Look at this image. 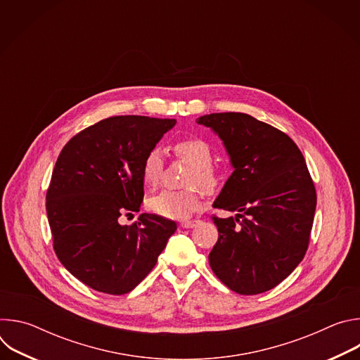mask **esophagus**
I'll list each match as a JSON object with an SVG mask.
<instances>
[{
    "instance_id": "34e87169",
    "label": "esophagus",
    "mask_w": 360,
    "mask_h": 360,
    "mask_svg": "<svg viewBox=\"0 0 360 360\" xmlns=\"http://www.w3.org/2000/svg\"><path fill=\"white\" fill-rule=\"evenodd\" d=\"M199 221L198 219H185L181 222V226L182 228H193Z\"/></svg>"
}]
</instances>
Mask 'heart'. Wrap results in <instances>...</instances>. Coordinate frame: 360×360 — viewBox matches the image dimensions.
Returning <instances> with one entry per match:
<instances>
[{
	"instance_id": "heart-1",
	"label": "heart",
	"mask_w": 360,
	"mask_h": 360,
	"mask_svg": "<svg viewBox=\"0 0 360 360\" xmlns=\"http://www.w3.org/2000/svg\"><path fill=\"white\" fill-rule=\"evenodd\" d=\"M172 150L179 160L191 164L186 172L184 185L189 189L184 191H162L146 200V208L155 215L181 219L189 217L200 207V192L212 193L219 185V174L212 165V149L207 141L189 136L176 141ZM164 171V157L158 148H152L141 165L142 182L146 188H157ZM195 186V188L191 186Z\"/></svg>"
}]
</instances>
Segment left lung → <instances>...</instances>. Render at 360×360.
<instances>
[{
    "instance_id": "8db88e82",
    "label": "left lung",
    "mask_w": 360,
    "mask_h": 360,
    "mask_svg": "<svg viewBox=\"0 0 360 360\" xmlns=\"http://www.w3.org/2000/svg\"><path fill=\"white\" fill-rule=\"evenodd\" d=\"M198 124L224 141L235 168L214 208L219 236L210 253L217 278L239 295L266 292L303 259L311 242L316 189L297 145L278 128L242 112L203 115Z\"/></svg>"
}]
</instances>
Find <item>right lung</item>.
<instances>
[{
    "mask_svg": "<svg viewBox=\"0 0 360 360\" xmlns=\"http://www.w3.org/2000/svg\"><path fill=\"white\" fill-rule=\"evenodd\" d=\"M175 120L118 115L72 136L63 148L46 189V215L60 262L78 281L108 295L131 292L155 266L172 219L139 212L141 165Z\"/></svg>",
    "mask_w": 360,
    "mask_h": 360,
    "instance_id": "add662e5",
    "label": "right lung"
}]
</instances>
